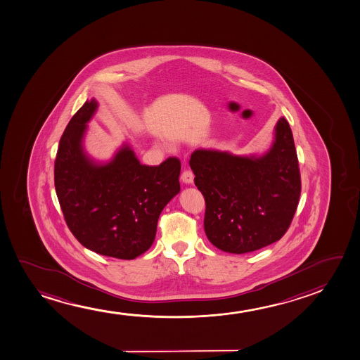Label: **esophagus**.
<instances>
[{"label": "esophagus", "mask_w": 360, "mask_h": 360, "mask_svg": "<svg viewBox=\"0 0 360 360\" xmlns=\"http://www.w3.org/2000/svg\"><path fill=\"white\" fill-rule=\"evenodd\" d=\"M181 180L185 184H193V172L191 170H184L183 174H181Z\"/></svg>", "instance_id": "esophagus-1"}]
</instances>
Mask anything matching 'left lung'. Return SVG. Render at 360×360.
Segmentation results:
<instances>
[{
  "label": "left lung",
  "mask_w": 360,
  "mask_h": 360,
  "mask_svg": "<svg viewBox=\"0 0 360 360\" xmlns=\"http://www.w3.org/2000/svg\"><path fill=\"white\" fill-rule=\"evenodd\" d=\"M190 167L206 201L205 232L227 253L264 248L289 229L299 205L301 176L294 137L281 117L273 146L262 157L198 149Z\"/></svg>",
  "instance_id": "obj_1"
}]
</instances>
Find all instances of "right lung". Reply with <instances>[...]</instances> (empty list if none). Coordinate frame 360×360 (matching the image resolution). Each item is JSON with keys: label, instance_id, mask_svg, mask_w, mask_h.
Returning a JSON list of instances; mask_svg holds the SVG:
<instances>
[{"label": "right lung", "instance_id": "add662e5", "mask_svg": "<svg viewBox=\"0 0 360 360\" xmlns=\"http://www.w3.org/2000/svg\"><path fill=\"white\" fill-rule=\"evenodd\" d=\"M92 98L76 112L63 133L54 164V184L66 224L92 252L137 258L152 247L158 218L180 191L181 162L167 158L143 165L128 144L98 164L84 152L86 123L97 110Z\"/></svg>", "mask_w": 360, "mask_h": 360}]
</instances>
